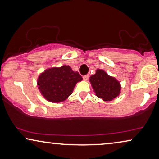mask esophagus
Returning a JSON list of instances; mask_svg holds the SVG:
<instances>
[{
  "label": "esophagus",
  "mask_w": 159,
  "mask_h": 159,
  "mask_svg": "<svg viewBox=\"0 0 159 159\" xmlns=\"http://www.w3.org/2000/svg\"><path fill=\"white\" fill-rule=\"evenodd\" d=\"M89 75H84V76H83V79H84V80H87L89 79Z\"/></svg>",
  "instance_id": "34e87169"
}]
</instances>
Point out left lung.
I'll list each match as a JSON object with an SVG mask.
<instances>
[{"mask_svg": "<svg viewBox=\"0 0 159 159\" xmlns=\"http://www.w3.org/2000/svg\"><path fill=\"white\" fill-rule=\"evenodd\" d=\"M89 81L96 95L104 101H111L120 93V82L114 77L109 76L103 70H97L95 74L90 77Z\"/></svg>", "mask_w": 159, "mask_h": 159, "instance_id": "left-lung-1", "label": "left lung"}]
</instances>
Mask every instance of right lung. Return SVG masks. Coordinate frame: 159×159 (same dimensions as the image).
Instances as JSON below:
<instances>
[{
	"label": "right lung",
	"mask_w": 159,
	"mask_h": 159,
	"mask_svg": "<svg viewBox=\"0 0 159 159\" xmlns=\"http://www.w3.org/2000/svg\"><path fill=\"white\" fill-rule=\"evenodd\" d=\"M82 79L79 73L68 66L47 69L38 78V89L48 101L61 102L68 99L75 84Z\"/></svg>",
	"instance_id": "1"
}]
</instances>
